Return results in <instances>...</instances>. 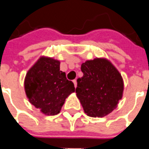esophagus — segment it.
<instances>
[{"label": "esophagus", "instance_id": "34e87169", "mask_svg": "<svg viewBox=\"0 0 149 149\" xmlns=\"http://www.w3.org/2000/svg\"><path fill=\"white\" fill-rule=\"evenodd\" d=\"M73 84H74L75 88H77V80H73Z\"/></svg>", "mask_w": 149, "mask_h": 149}]
</instances>
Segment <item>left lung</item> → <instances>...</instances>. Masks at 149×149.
I'll return each instance as SVG.
<instances>
[{"instance_id": "obj_1", "label": "left lung", "mask_w": 149, "mask_h": 149, "mask_svg": "<svg viewBox=\"0 0 149 149\" xmlns=\"http://www.w3.org/2000/svg\"><path fill=\"white\" fill-rule=\"evenodd\" d=\"M83 77L77 79L76 93L84 112L91 117H103L115 109L123 96L124 81L119 71L104 58L81 65Z\"/></svg>"}]
</instances>
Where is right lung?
Returning <instances> with one entry per match:
<instances>
[{
    "mask_svg": "<svg viewBox=\"0 0 149 149\" xmlns=\"http://www.w3.org/2000/svg\"><path fill=\"white\" fill-rule=\"evenodd\" d=\"M24 91L29 100L47 116L58 114L65 99L75 92L74 84L60 70V61L41 56L28 71Z\"/></svg>",
    "mask_w": 149,
    "mask_h": 149,
    "instance_id": "add662e5",
    "label": "right lung"
}]
</instances>
